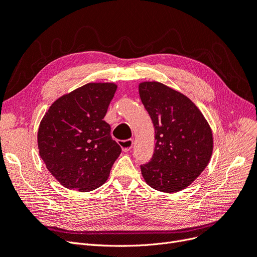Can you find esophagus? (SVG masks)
<instances>
[{
	"label": "esophagus",
	"instance_id": "obj_1",
	"mask_svg": "<svg viewBox=\"0 0 257 257\" xmlns=\"http://www.w3.org/2000/svg\"><path fill=\"white\" fill-rule=\"evenodd\" d=\"M119 145L122 147V150L124 152H128L133 147L134 142L133 139H126V141H119Z\"/></svg>",
	"mask_w": 257,
	"mask_h": 257
}]
</instances>
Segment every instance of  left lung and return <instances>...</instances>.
Listing matches in <instances>:
<instances>
[{"label": "left lung", "mask_w": 257, "mask_h": 257, "mask_svg": "<svg viewBox=\"0 0 257 257\" xmlns=\"http://www.w3.org/2000/svg\"><path fill=\"white\" fill-rule=\"evenodd\" d=\"M139 95L154 126L151 160L141 165L154 190L179 192L206 168L213 149L212 132L190 98L161 82L139 84Z\"/></svg>", "instance_id": "1"}]
</instances>
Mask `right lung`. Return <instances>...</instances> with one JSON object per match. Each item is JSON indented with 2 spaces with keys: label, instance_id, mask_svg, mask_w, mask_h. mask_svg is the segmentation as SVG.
Instances as JSON below:
<instances>
[{
  "label": "right lung",
  "instance_id": "obj_1",
  "mask_svg": "<svg viewBox=\"0 0 257 257\" xmlns=\"http://www.w3.org/2000/svg\"><path fill=\"white\" fill-rule=\"evenodd\" d=\"M115 90L113 83L84 84L57 99L40 124L41 158L51 175L69 190L97 189L122 151L104 121Z\"/></svg>",
  "mask_w": 257,
  "mask_h": 257
}]
</instances>
